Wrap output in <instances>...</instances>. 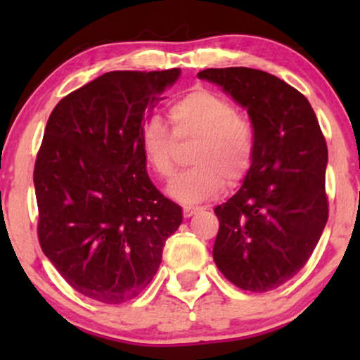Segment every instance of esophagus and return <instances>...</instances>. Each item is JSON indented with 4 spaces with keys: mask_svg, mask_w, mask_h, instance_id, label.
Masks as SVG:
<instances>
[{
    "mask_svg": "<svg viewBox=\"0 0 360 360\" xmlns=\"http://www.w3.org/2000/svg\"><path fill=\"white\" fill-rule=\"evenodd\" d=\"M198 211H200V208H190V206H185L184 216H185V218H191V216L198 213Z\"/></svg>",
    "mask_w": 360,
    "mask_h": 360,
    "instance_id": "obj_1",
    "label": "esophagus"
}]
</instances>
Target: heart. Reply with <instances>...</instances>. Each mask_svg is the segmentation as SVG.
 <instances>
[{
	"mask_svg": "<svg viewBox=\"0 0 360 360\" xmlns=\"http://www.w3.org/2000/svg\"><path fill=\"white\" fill-rule=\"evenodd\" d=\"M170 121L174 132L160 117H149L141 127V149L152 170L169 180L176 170V141L195 142L190 154L193 169L172 181V198L201 203L213 198L223 184L238 185L248 175L255 150L254 131L226 98L205 88L190 91L170 108Z\"/></svg>",
	"mask_w": 360,
	"mask_h": 360,
	"instance_id": "obj_1",
	"label": "heart"
}]
</instances>
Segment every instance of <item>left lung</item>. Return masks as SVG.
<instances>
[{"label": "left lung", "instance_id": "1", "mask_svg": "<svg viewBox=\"0 0 360 360\" xmlns=\"http://www.w3.org/2000/svg\"><path fill=\"white\" fill-rule=\"evenodd\" d=\"M198 78L248 110L255 139L243 185L214 208V264L236 287L270 292L303 269L326 226V141L309 101L275 75L229 67Z\"/></svg>", "mask_w": 360, "mask_h": 360}]
</instances>
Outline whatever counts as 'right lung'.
Returning a JSON list of instances; mask_svg holds the SVG:
<instances>
[{
	"instance_id": "add662e5",
	"label": "right lung",
	"mask_w": 360,
	"mask_h": 360,
	"mask_svg": "<svg viewBox=\"0 0 360 360\" xmlns=\"http://www.w3.org/2000/svg\"><path fill=\"white\" fill-rule=\"evenodd\" d=\"M180 68L110 72L53 108L34 169L39 240L72 288L117 304L144 290L181 208L152 185L141 127Z\"/></svg>"
}]
</instances>
